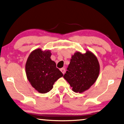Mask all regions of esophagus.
Wrapping results in <instances>:
<instances>
[{"mask_svg":"<svg viewBox=\"0 0 124 124\" xmlns=\"http://www.w3.org/2000/svg\"><path fill=\"white\" fill-rule=\"evenodd\" d=\"M60 70L61 71V72H62V73H63V74H65V68H62V69H61Z\"/></svg>","mask_w":124,"mask_h":124,"instance_id":"esophagus-1","label":"esophagus"}]
</instances>
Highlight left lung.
I'll list each match as a JSON object with an SVG mask.
<instances>
[{"mask_svg":"<svg viewBox=\"0 0 124 124\" xmlns=\"http://www.w3.org/2000/svg\"><path fill=\"white\" fill-rule=\"evenodd\" d=\"M63 78L75 92L82 93L88 90L97 80L100 65L93 53L87 50L82 54L77 52L72 55Z\"/></svg>","mask_w":124,"mask_h":124,"instance_id":"obj_1","label":"left lung"}]
</instances>
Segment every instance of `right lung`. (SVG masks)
Instances as JSON below:
<instances>
[{
	"instance_id": "1",
	"label": "right lung",
	"mask_w": 124,
	"mask_h": 124,
	"mask_svg": "<svg viewBox=\"0 0 124 124\" xmlns=\"http://www.w3.org/2000/svg\"><path fill=\"white\" fill-rule=\"evenodd\" d=\"M50 51L37 49L29 54L25 64L26 77L32 86L41 93L50 91L55 81L63 77L50 58Z\"/></svg>"
}]
</instances>
